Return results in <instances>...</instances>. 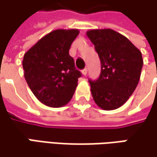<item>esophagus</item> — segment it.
I'll return each instance as SVG.
<instances>
[{"label":"esophagus","instance_id":"esophagus-1","mask_svg":"<svg viewBox=\"0 0 157 157\" xmlns=\"http://www.w3.org/2000/svg\"><path fill=\"white\" fill-rule=\"evenodd\" d=\"M82 74L83 75H87V69H86V68L83 69V70L82 71Z\"/></svg>","mask_w":157,"mask_h":157}]
</instances>
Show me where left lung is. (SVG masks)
Wrapping results in <instances>:
<instances>
[{
	"instance_id": "8db88e82",
	"label": "left lung",
	"mask_w": 157,
	"mask_h": 157,
	"mask_svg": "<svg viewBox=\"0 0 157 157\" xmlns=\"http://www.w3.org/2000/svg\"><path fill=\"white\" fill-rule=\"evenodd\" d=\"M86 35L94 45L101 66L99 78L89 79L93 100L102 109H116L135 91L143 66L142 54L113 29H92Z\"/></svg>"
}]
</instances>
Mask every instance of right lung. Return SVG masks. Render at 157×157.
<instances>
[{
	"label": "right lung",
	"mask_w": 157,
	"mask_h": 157,
	"mask_svg": "<svg viewBox=\"0 0 157 157\" xmlns=\"http://www.w3.org/2000/svg\"><path fill=\"white\" fill-rule=\"evenodd\" d=\"M78 34V29L54 30L24 55L22 65L26 82L36 99L48 107L67 104L82 76L69 55Z\"/></svg>",
	"instance_id": "1"
}]
</instances>
